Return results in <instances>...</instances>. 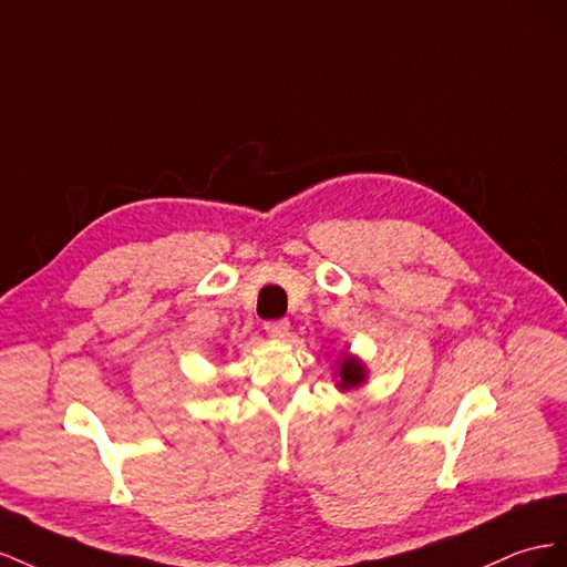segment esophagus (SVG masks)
Returning <instances> with one entry per match:
<instances>
[{"label":"esophagus","instance_id":"34e87169","mask_svg":"<svg viewBox=\"0 0 567 567\" xmlns=\"http://www.w3.org/2000/svg\"><path fill=\"white\" fill-rule=\"evenodd\" d=\"M266 332L275 339H287L289 334V320H270L266 322Z\"/></svg>","mask_w":567,"mask_h":567}]
</instances>
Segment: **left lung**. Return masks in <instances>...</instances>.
<instances>
[{
    "label": "left lung",
    "mask_w": 567,
    "mask_h": 567,
    "mask_svg": "<svg viewBox=\"0 0 567 567\" xmlns=\"http://www.w3.org/2000/svg\"><path fill=\"white\" fill-rule=\"evenodd\" d=\"M332 378L337 380L334 386L342 392H353L361 390V386L368 382V365L359 359L355 353H349V349L339 355L332 368Z\"/></svg>",
    "instance_id": "obj_1"
}]
</instances>
